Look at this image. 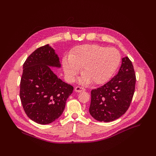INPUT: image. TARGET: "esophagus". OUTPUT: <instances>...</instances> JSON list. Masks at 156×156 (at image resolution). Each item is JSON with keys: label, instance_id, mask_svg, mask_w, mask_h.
<instances>
[{"label": "esophagus", "instance_id": "esophagus-1", "mask_svg": "<svg viewBox=\"0 0 156 156\" xmlns=\"http://www.w3.org/2000/svg\"><path fill=\"white\" fill-rule=\"evenodd\" d=\"M74 90L77 92H83L85 90V89L84 88H82L80 87H76L74 89Z\"/></svg>", "mask_w": 156, "mask_h": 156}]
</instances>
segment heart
Returning a JSON list of instances; mask_svg holds the SVG:
<instances>
[{
  "mask_svg": "<svg viewBox=\"0 0 156 156\" xmlns=\"http://www.w3.org/2000/svg\"><path fill=\"white\" fill-rule=\"evenodd\" d=\"M121 61L119 51L114 48H107L97 44L78 45L69 55L62 58L64 74L69 82L74 80L80 72H83L79 82L88 84H102L107 82Z\"/></svg>",
  "mask_w": 156,
  "mask_h": 156,
  "instance_id": "b5f03b06",
  "label": "heart"
}]
</instances>
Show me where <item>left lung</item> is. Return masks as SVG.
<instances>
[{"label":"left lung","mask_w":156,"mask_h":156,"mask_svg":"<svg viewBox=\"0 0 156 156\" xmlns=\"http://www.w3.org/2000/svg\"><path fill=\"white\" fill-rule=\"evenodd\" d=\"M135 74L128 57L122 58L117 74L102 87L91 91L89 112L96 120L110 122L125 113L130 106L135 87Z\"/></svg>","instance_id":"obj_1"}]
</instances>
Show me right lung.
<instances>
[{"label": "right lung", "instance_id": "add662e5", "mask_svg": "<svg viewBox=\"0 0 156 156\" xmlns=\"http://www.w3.org/2000/svg\"><path fill=\"white\" fill-rule=\"evenodd\" d=\"M51 68H60V60L49 44L36 49L26 59L20 84V98L28 117L41 125L58 119L73 92Z\"/></svg>", "mask_w": 156, "mask_h": 156}]
</instances>
